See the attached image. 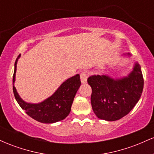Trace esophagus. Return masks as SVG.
Wrapping results in <instances>:
<instances>
[{"instance_id": "1", "label": "esophagus", "mask_w": 154, "mask_h": 154, "mask_svg": "<svg viewBox=\"0 0 154 154\" xmlns=\"http://www.w3.org/2000/svg\"><path fill=\"white\" fill-rule=\"evenodd\" d=\"M88 77V74L86 72H82L80 74V79L82 83H85L87 82V79Z\"/></svg>"}]
</instances>
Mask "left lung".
I'll use <instances>...</instances> for the list:
<instances>
[{
  "instance_id": "left-lung-1",
  "label": "left lung",
  "mask_w": 154,
  "mask_h": 154,
  "mask_svg": "<svg viewBox=\"0 0 154 154\" xmlns=\"http://www.w3.org/2000/svg\"><path fill=\"white\" fill-rule=\"evenodd\" d=\"M88 82L92 88L93 110L97 117L106 121H116L129 114L140 98L144 85L137 63L128 77L114 79L106 75H93Z\"/></svg>"
}]
</instances>
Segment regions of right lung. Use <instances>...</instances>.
Listing matches in <instances>:
<instances>
[{
  "instance_id": "obj_1",
  "label": "right lung",
  "mask_w": 154,
  "mask_h": 154,
  "mask_svg": "<svg viewBox=\"0 0 154 154\" xmlns=\"http://www.w3.org/2000/svg\"><path fill=\"white\" fill-rule=\"evenodd\" d=\"M19 58V56L14 64L13 91L16 100L20 107L30 117L42 123H54L64 119L70 113L74 98L81 85L79 75H76L66 79L54 94L41 103H26L20 98L14 87L17 63Z\"/></svg>"
}]
</instances>
